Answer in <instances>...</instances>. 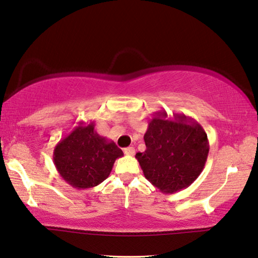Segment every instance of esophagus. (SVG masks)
<instances>
[{
    "mask_svg": "<svg viewBox=\"0 0 258 258\" xmlns=\"http://www.w3.org/2000/svg\"><path fill=\"white\" fill-rule=\"evenodd\" d=\"M124 153L126 155H134V153H136V150H134V147H126V148H124Z\"/></svg>",
    "mask_w": 258,
    "mask_h": 258,
    "instance_id": "obj_1",
    "label": "esophagus"
}]
</instances>
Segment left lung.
I'll list each match as a JSON object with an SVG mask.
<instances>
[{"label":"left lung","mask_w":258,"mask_h":258,"mask_svg":"<svg viewBox=\"0 0 258 258\" xmlns=\"http://www.w3.org/2000/svg\"><path fill=\"white\" fill-rule=\"evenodd\" d=\"M146 150L136 158L150 182L166 194L189 187L205 168L209 152L202 126L184 114L157 112L144 136Z\"/></svg>","instance_id":"1"}]
</instances>
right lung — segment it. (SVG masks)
<instances>
[{
  "instance_id": "1",
  "label": "right lung",
  "mask_w": 258,
  "mask_h": 258,
  "mask_svg": "<svg viewBox=\"0 0 258 258\" xmlns=\"http://www.w3.org/2000/svg\"><path fill=\"white\" fill-rule=\"evenodd\" d=\"M122 155L113 141L94 131V121H81L56 145L53 164L70 186L86 189L106 180L114 161Z\"/></svg>"
}]
</instances>
